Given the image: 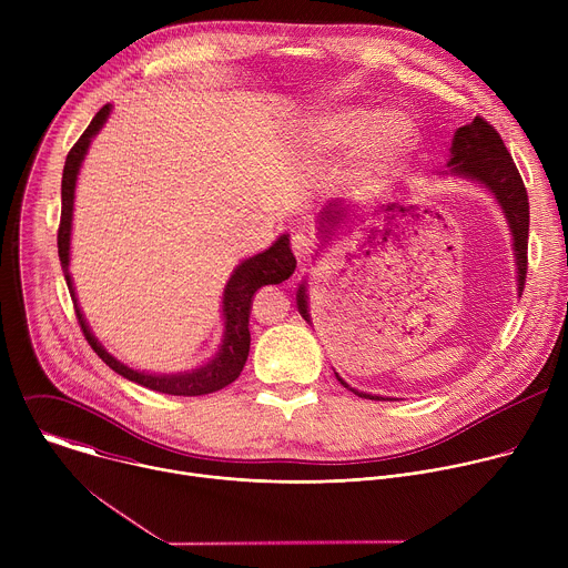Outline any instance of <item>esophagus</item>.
Wrapping results in <instances>:
<instances>
[{"instance_id": "1", "label": "esophagus", "mask_w": 568, "mask_h": 568, "mask_svg": "<svg viewBox=\"0 0 568 568\" xmlns=\"http://www.w3.org/2000/svg\"><path fill=\"white\" fill-rule=\"evenodd\" d=\"M292 250H294V256H296L298 265L305 267L310 256L314 254V237L310 233H305V231L294 233L292 235Z\"/></svg>"}]
</instances>
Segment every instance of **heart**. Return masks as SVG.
Returning <instances> with one entry per match:
<instances>
[{
	"label": "heart",
	"instance_id": "heart-1",
	"mask_svg": "<svg viewBox=\"0 0 568 568\" xmlns=\"http://www.w3.org/2000/svg\"><path fill=\"white\" fill-rule=\"evenodd\" d=\"M301 141L321 154L357 148L355 175L397 166L418 141L416 123L399 112L375 114L366 108H335L310 116L301 125Z\"/></svg>",
	"mask_w": 568,
	"mask_h": 568
}]
</instances>
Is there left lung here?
Returning <instances> with one entry per match:
<instances>
[{"label": "left lung", "instance_id": "left-lung-1", "mask_svg": "<svg viewBox=\"0 0 568 568\" xmlns=\"http://www.w3.org/2000/svg\"><path fill=\"white\" fill-rule=\"evenodd\" d=\"M440 175H456L465 178L469 182L480 184L485 191H490L501 206L510 233H513V252H515V265H517V290L519 296L524 292L526 283V265H528V222H530V211H528V193L521 182V175L515 166V161L499 136V132L480 116H476L471 123L458 128L452 139L449 148V161H447V171ZM395 211L397 204L388 202L382 204V209ZM359 206H348L344 202H331L326 209L318 213V237H321V247L331 245L333 235L342 229V224L353 222L357 217ZM402 211V209H399ZM296 305L301 316L310 321V305H307V283L303 281L296 292ZM342 386L353 390L359 397L366 399H393V397H382V395H371L364 390L353 388L346 384L339 373H335Z\"/></svg>", "mask_w": 568, "mask_h": 568}]
</instances>
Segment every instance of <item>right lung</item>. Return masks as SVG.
<instances>
[{"mask_svg": "<svg viewBox=\"0 0 568 568\" xmlns=\"http://www.w3.org/2000/svg\"><path fill=\"white\" fill-rule=\"evenodd\" d=\"M112 112V105H103L88 130L83 132L73 148L67 154L64 171H62V213H60V229H58V256L64 272V281L75 307V316L80 323V331H83L85 339L94 348V353L119 375H123L130 382H136L145 388L169 393V395H206L224 388L226 384L235 382L242 366L247 362L250 355V314H252V298L263 285H278L287 281L296 270V258L290 250V235L283 233L276 237L274 245L265 250L263 254H256L247 261H242L231 278L224 285L222 294V318H224V333L222 344L217 353L202 366L182 371V373H148L130 368L128 364L119 362L114 355L105 351V346L94 337L90 323L78 305L71 272H69V250H71V220H73V197H75V182L80 166H83L85 154L90 150L92 139L99 134V130L105 125L108 116Z\"/></svg>", "mask_w": 568, "mask_h": 568, "instance_id": "add662e5", "label": "right lung"}]
</instances>
